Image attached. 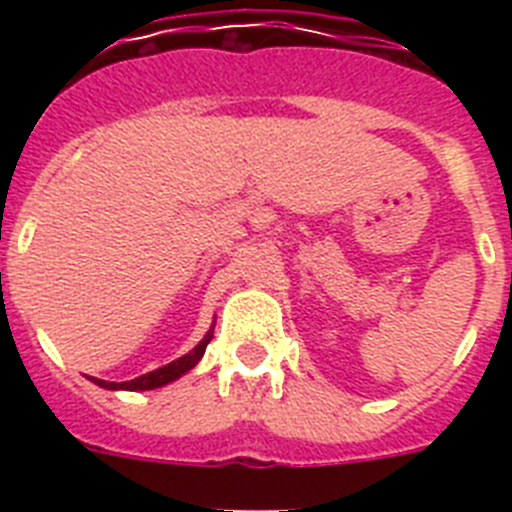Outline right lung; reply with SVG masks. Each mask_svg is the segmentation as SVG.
I'll use <instances>...</instances> for the list:
<instances>
[{
    "mask_svg": "<svg viewBox=\"0 0 512 512\" xmlns=\"http://www.w3.org/2000/svg\"><path fill=\"white\" fill-rule=\"evenodd\" d=\"M212 333H215V323L210 325V330L205 333V338H202V341L197 343V346H194L189 354H184L182 359L171 361V364L161 366V369H153V372L143 374V377L130 379V382H107V379H97V377H89V379H92L97 387H104V390H125V392L158 390V387H164V384H169V382H174V379L184 377L189 369H194V366L200 364V359L205 356L207 343L212 341Z\"/></svg>",
    "mask_w": 512,
    "mask_h": 512,
    "instance_id": "right-lung-1",
    "label": "right lung"
}]
</instances>
